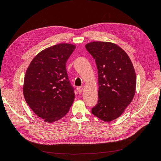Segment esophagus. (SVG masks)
<instances>
[{
  "label": "esophagus",
  "instance_id": "esophagus-1",
  "mask_svg": "<svg viewBox=\"0 0 161 161\" xmlns=\"http://www.w3.org/2000/svg\"><path fill=\"white\" fill-rule=\"evenodd\" d=\"M77 90H78V91H79V93H81V92H82V91L84 90V87L82 86H80V87H78Z\"/></svg>",
  "mask_w": 161,
  "mask_h": 161
}]
</instances>
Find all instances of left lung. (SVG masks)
<instances>
[{
  "instance_id": "1",
  "label": "left lung",
  "mask_w": 161,
  "mask_h": 161,
  "mask_svg": "<svg viewBox=\"0 0 161 161\" xmlns=\"http://www.w3.org/2000/svg\"><path fill=\"white\" fill-rule=\"evenodd\" d=\"M98 70V102L91 112L111 121L123 114L136 92V76L130 58L115 43L92 42L85 46Z\"/></svg>"
}]
</instances>
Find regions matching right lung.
<instances>
[{
    "instance_id": "add662e5",
    "label": "right lung",
    "mask_w": 161,
    "mask_h": 161,
    "mask_svg": "<svg viewBox=\"0 0 161 161\" xmlns=\"http://www.w3.org/2000/svg\"><path fill=\"white\" fill-rule=\"evenodd\" d=\"M76 46L59 43L42 50L33 58L26 71L23 87L28 105L46 122L60 119L74 101L66 63Z\"/></svg>"
}]
</instances>
